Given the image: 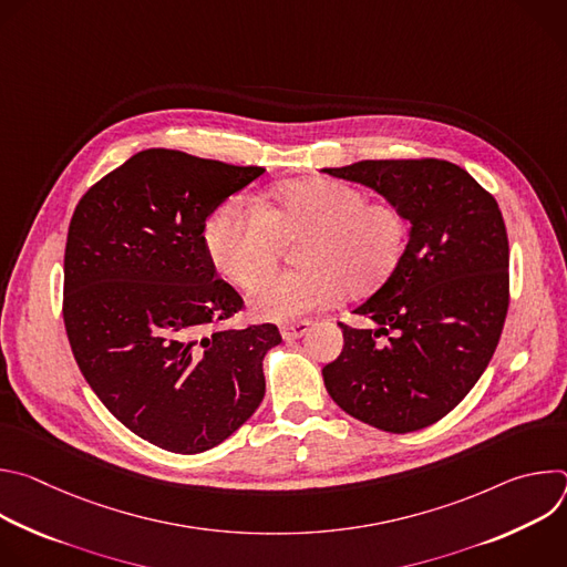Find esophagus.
I'll use <instances>...</instances> for the list:
<instances>
[{"mask_svg": "<svg viewBox=\"0 0 567 567\" xmlns=\"http://www.w3.org/2000/svg\"><path fill=\"white\" fill-rule=\"evenodd\" d=\"M311 322L309 320H300V322H291V326H282L280 328V337L285 341H293V339H300L307 330H309Z\"/></svg>", "mask_w": 567, "mask_h": 567, "instance_id": "esophagus-1", "label": "esophagus"}]
</instances>
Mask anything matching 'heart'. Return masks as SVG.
Instances as JSON below:
<instances>
[{
    "label": "heart",
    "instance_id": "1",
    "mask_svg": "<svg viewBox=\"0 0 567 567\" xmlns=\"http://www.w3.org/2000/svg\"><path fill=\"white\" fill-rule=\"evenodd\" d=\"M300 238L288 272L267 284L282 240ZM206 247L215 267L235 285L251 289L258 320L289 322L330 305L339 293L365 296L396 269L406 249V217L388 202H372L348 184L305 179L278 186L256 206L226 199L206 224Z\"/></svg>",
    "mask_w": 567,
    "mask_h": 567
}]
</instances>
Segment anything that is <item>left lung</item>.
<instances>
[{
	"label": "left lung",
	"instance_id": "8db88e82",
	"mask_svg": "<svg viewBox=\"0 0 567 567\" xmlns=\"http://www.w3.org/2000/svg\"><path fill=\"white\" fill-rule=\"evenodd\" d=\"M322 173L374 190L411 221L396 269L354 309L374 328L339 322L343 352L322 368L326 388L374 429H426L468 394L503 334L509 241L498 202L440 158L359 161Z\"/></svg>",
	"mask_w": 567,
	"mask_h": 567
}]
</instances>
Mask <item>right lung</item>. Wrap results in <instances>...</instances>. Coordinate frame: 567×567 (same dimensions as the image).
I'll return each instance as SVG.
<instances>
[{
	"label": "right lung",
	"instance_id": "obj_1",
	"mask_svg": "<svg viewBox=\"0 0 567 567\" xmlns=\"http://www.w3.org/2000/svg\"><path fill=\"white\" fill-rule=\"evenodd\" d=\"M265 168L150 147L78 202L64 249V328L80 372L132 433L202 453L265 396L276 326L215 330L241 309L215 278L204 228Z\"/></svg>",
	"mask_w": 567,
	"mask_h": 567
}]
</instances>
